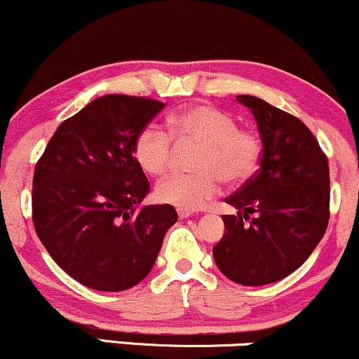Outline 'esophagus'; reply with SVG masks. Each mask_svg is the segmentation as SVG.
<instances>
[{"instance_id": "1", "label": "esophagus", "mask_w": 359, "mask_h": 359, "mask_svg": "<svg viewBox=\"0 0 359 359\" xmlns=\"http://www.w3.org/2000/svg\"><path fill=\"white\" fill-rule=\"evenodd\" d=\"M177 214H179L180 219H187V217L192 216V211H185V209H177Z\"/></svg>"}]
</instances>
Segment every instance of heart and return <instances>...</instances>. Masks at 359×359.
<instances>
[{"label": "heart", "mask_w": 359, "mask_h": 359, "mask_svg": "<svg viewBox=\"0 0 359 359\" xmlns=\"http://www.w3.org/2000/svg\"><path fill=\"white\" fill-rule=\"evenodd\" d=\"M168 130L147 125L133 143L138 165L150 175H162L168 168L172 139L179 145L192 143L199 148L192 158L189 175H168L155 187V197L162 204L196 211L204 208L221 191L222 180L241 184L257 170L262 145L257 135L240 130L236 119L209 104H197L168 118Z\"/></svg>", "instance_id": "heart-1"}]
</instances>
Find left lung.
<instances>
[{
	"instance_id": "8db88e82",
	"label": "left lung",
	"mask_w": 359,
	"mask_h": 359,
	"mask_svg": "<svg viewBox=\"0 0 359 359\" xmlns=\"http://www.w3.org/2000/svg\"><path fill=\"white\" fill-rule=\"evenodd\" d=\"M238 101L253 113L263 150L257 175L226 199L238 214L222 216L226 231L212 255L233 282L269 285L297 270L323 240L329 163L299 118L255 96L243 94ZM250 213L255 214L251 220Z\"/></svg>"
}]
</instances>
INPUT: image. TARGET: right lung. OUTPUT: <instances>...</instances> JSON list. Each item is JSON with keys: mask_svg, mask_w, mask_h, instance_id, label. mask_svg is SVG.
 I'll list each match as a JSON object with an SVG mask.
<instances>
[{"mask_svg": "<svg viewBox=\"0 0 359 359\" xmlns=\"http://www.w3.org/2000/svg\"><path fill=\"white\" fill-rule=\"evenodd\" d=\"M163 106L123 94L97 97L57 128L36 163L35 231L53 262L82 285L135 287L154 269L177 222L168 204L137 211L150 184L133 143Z\"/></svg>", "mask_w": 359, "mask_h": 359, "instance_id": "obj_1", "label": "right lung"}]
</instances>
